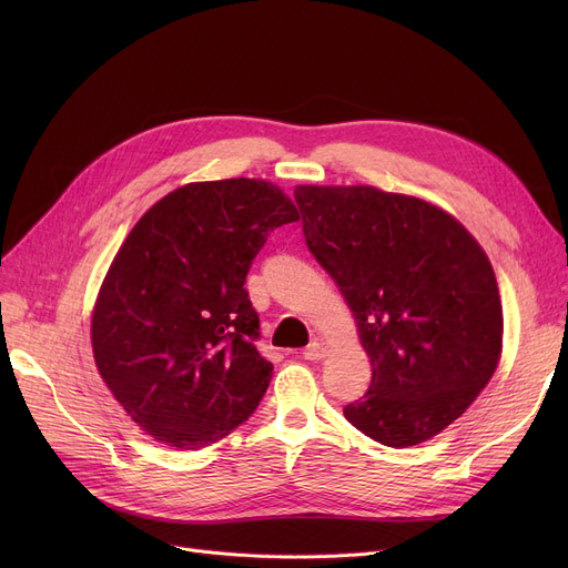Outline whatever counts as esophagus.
<instances>
[{
    "label": "esophagus",
    "mask_w": 568,
    "mask_h": 568,
    "mask_svg": "<svg viewBox=\"0 0 568 568\" xmlns=\"http://www.w3.org/2000/svg\"><path fill=\"white\" fill-rule=\"evenodd\" d=\"M302 354H304V359H308V362H320V359H324L326 347L320 341H313Z\"/></svg>",
    "instance_id": "obj_1"
}]
</instances>
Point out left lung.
I'll use <instances>...</instances> for the list:
<instances>
[{"label":"left lung","mask_w":568,"mask_h":568,"mask_svg":"<svg viewBox=\"0 0 568 568\" xmlns=\"http://www.w3.org/2000/svg\"><path fill=\"white\" fill-rule=\"evenodd\" d=\"M306 246L341 287L371 356L345 419L405 449L454 424L501 352L495 272L439 206L373 186H296Z\"/></svg>","instance_id":"1"}]
</instances>
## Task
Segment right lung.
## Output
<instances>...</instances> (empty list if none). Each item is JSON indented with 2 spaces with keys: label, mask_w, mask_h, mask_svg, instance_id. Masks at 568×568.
I'll return each mask as SVG.
<instances>
[{
  "label": "right lung",
  "mask_w": 568,
  "mask_h": 568,
  "mask_svg": "<svg viewBox=\"0 0 568 568\" xmlns=\"http://www.w3.org/2000/svg\"><path fill=\"white\" fill-rule=\"evenodd\" d=\"M294 221L278 186L239 176L176 189L135 223L101 285L92 347L146 435L202 449L255 412L274 366L244 283L266 236Z\"/></svg>",
  "instance_id": "right-lung-1"
}]
</instances>
